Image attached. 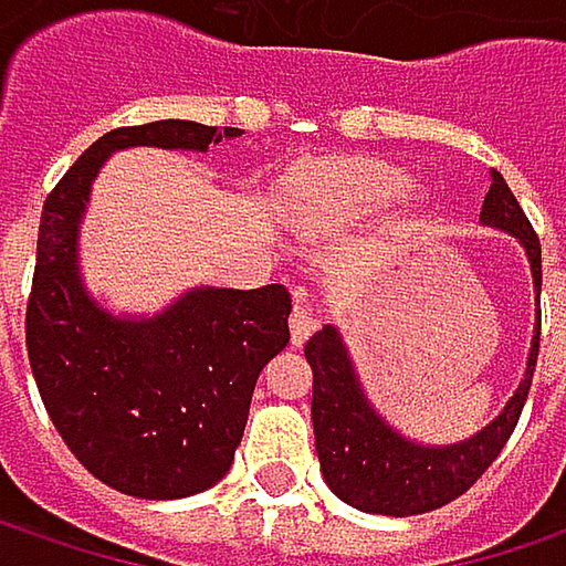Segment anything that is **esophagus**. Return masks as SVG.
<instances>
[{
	"label": "esophagus",
	"mask_w": 566,
	"mask_h": 566,
	"mask_svg": "<svg viewBox=\"0 0 566 566\" xmlns=\"http://www.w3.org/2000/svg\"><path fill=\"white\" fill-rule=\"evenodd\" d=\"M314 331H317V317H314L307 307H301V304H297V307L291 311V344H294V347H301Z\"/></svg>",
	"instance_id": "esophagus-1"
}]
</instances>
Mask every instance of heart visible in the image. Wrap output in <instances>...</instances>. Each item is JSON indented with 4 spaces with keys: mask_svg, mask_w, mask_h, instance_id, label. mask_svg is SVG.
Wrapping results in <instances>:
<instances>
[{
    "mask_svg": "<svg viewBox=\"0 0 566 566\" xmlns=\"http://www.w3.org/2000/svg\"><path fill=\"white\" fill-rule=\"evenodd\" d=\"M409 189V176L380 160H340L327 170L314 172L304 186L301 209L317 229H350L396 199Z\"/></svg>",
    "mask_w": 566,
    "mask_h": 566,
    "instance_id": "1",
    "label": "heart"
}]
</instances>
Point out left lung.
Here are the masks:
<instances>
[{
  "mask_svg": "<svg viewBox=\"0 0 566 566\" xmlns=\"http://www.w3.org/2000/svg\"><path fill=\"white\" fill-rule=\"evenodd\" d=\"M479 222L502 229L521 242L534 279L537 321H534L524 380L509 396L505 409L475 436L449 446H426L402 436L370 402L360 384V374L354 367V357L344 344V334L334 324H324L304 344V357L314 370L311 419H314V446H317L321 472L331 492L350 509L390 514V517L442 509L482 479V472L499 459V452L505 449L517 426V416L524 409L531 377L537 367L541 242L499 170H492V186L485 192Z\"/></svg>",
  "mask_w": 566,
  "mask_h": 566,
  "instance_id": "obj_1",
  "label": "left lung"
}]
</instances>
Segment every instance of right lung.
<instances>
[{"label": "right lung", "mask_w": 566, "mask_h": 566, "mask_svg": "<svg viewBox=\"0 0 566 566\" xmlns=\"http://www.w3.org/2000/svg\"><path fill=\"white\" fill-rule=\"evenodd\" d=\"M239 127L154 120L91 144L42 209L25 311L29 364L74 459L104 485L150 502L212 489L242 442L255 380L287 347L291 294L189 287L157 314H114L81 275V222L111 154L160 147L209 154Z\"/></svg>", "instance_id": "add662e5"}]
</instances>
